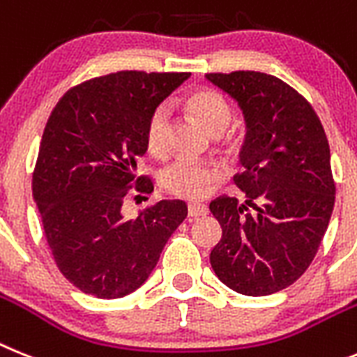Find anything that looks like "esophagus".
<instances>
[{
    "instance_id": "1",
    "label": "esophagus",
    "mask_w": 357,
    "mask_h": 357,
    "mask_svg": "<svg viewBox=\"0 0 357 357\" xmlns=\"http://www.w3.org/2000/svg\"><path fill=\"white\" fill-rule=\"evenodd\" d=\"M208 213V208L201 203H190L188 204V215L190 217H204Z\"/></svg>"
}]
</instances>
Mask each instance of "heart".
Here are the masks:
<instances>
[{"instance_id": "1", "label": "heart", "mask_w": 357, "mask_h": 357, "mask_svg": "<svg viewBox=\"0 0 357 357\" xmlns=\"http://www.w3.org/2000/svg\"><path fill=\"white\" fill-rule=\"evenodd\" d=\"M187 109L212 135H221L231 119L230 102L226 100L222 93L212 88H201L190 93L187 98ZM169 105H156L149 114L145 126V145L153 156L163 158L169 151ZM222 176L225 174L219 167L181 158L161 170L160 185L170 196L181 199H201L208 196L221 183Z\"/></svg>"}]
</instances>
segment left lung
Returning <instances> with one entry per match:
<instances>
[{"label": "left lung", "instance_id": "8db88e82", "mask_svg": "<svg viewBox=\"0 0 357 357\" xmlns=\"http://www.w3.org/2000/svg\"><path fill=\"white\" fill-rule=\"evenodd\" d=\"M206 79L238 102L246 120L244 170L234 178L246 203L230 196L210 203L222 228L210 264L230 289L266 296L302 277L331 221L336 185L327 136L307 98L278 77L231 71Z\"/></svg>", "mask_w": 357, "mask_h": 357}]
</instances>
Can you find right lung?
Returning <instances> with one entry per match:
<instances>
[{
	"label": "right lung",
	"instance_id": "right-lung-1",
	"mask_svg": "<svg viewBox=\"0 0 357 357\" xmlns=\"http://www.w3.org/2000/svg\"><path fill=\"white\" fill-rule=\"evenodd\" d=\"M188 75L95 77L68 89L50 114L33 199L59 271L82 293L113 300L138 289L187 217L179 199L158 201L136 217H123L122 203L135 192H153L151 178L136 174L147 151V119Z\"/></svg>",
	"mask_w": 357,
	"mask_h": 357
}]
</instances>
